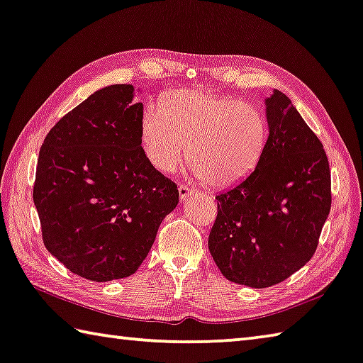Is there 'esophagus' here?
I'll use <instances>...</instances> for the list:
<instances>
[{
    "mask_svg": "<svg viewBox=\"0 0 363 363\" xmlns=\"http://www.w3.org/2000/svg\"><path fill=\"white\" fill-rule=\"evenodd\" d=\"M179 199H181V201H186L189 196H192L194 194H195V190L194 189H189V187H186V186H179Z\"/></svg>",
    "mask_w": 363,
    "mask_h": 363,
    "instance_id": "1",
    "label": "esophagus"
}]
</instances>
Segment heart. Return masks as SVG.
<instances>
[{
	"label": "heart",
	"instance_id": "obj_1",
	"mask_svg": "<svg viewBox=\"0 0 363 363\" xmlns=\"http://www.w3.org/2000/svg\"><path fill=\"white\" fill-rule=\"evenodd\" d=\"M140 140L146 159L162 173H173L187 155L194 173L209 186L230 187L262 160L268 123L252 104L206 90H176L143 111Z\"/></svg>",
	"mask_w": 363,
	"mask_h": 363
}]
</instances>
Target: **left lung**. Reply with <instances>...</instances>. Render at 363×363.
<instances>
[{
	"label": "left lung",
	"mask_w": 363,
	"mask_h": 363,
	"mask_svg": "<svg viewBox=\"0 0 363 363\" xmlns=\"http://www.w3.org/2000/svg\"><path fill=\"white\" fill-rule=\"evenodd\" d=\"M268 140L257 168L216 196L208 247L228 281L263 289L311 259L330 213V168L324 146L291 100L265 98Z\"/></svg>",
	"instance_id": "left-lung-1"
}]
</instances>
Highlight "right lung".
<instances>
[{
    "label": "right lung",
    "mask_w": 363,
    "mask_h": 363,
    "mask_svg": "<svg viewBox=\"0 0 363 363\" xmlns=\"http://www.w3.org/2000/svg\"><path fill=\"white\" fill-rule=\"evenodd\" d=\"M135 91L130 84L96 90L55 123L39 150L33 201L44 245L89 281L133 274L179 203L176 184L143 152L144 106L133 103Z\"/></svg>",
    "instance_id": "obj_1"
}]
</instances>
